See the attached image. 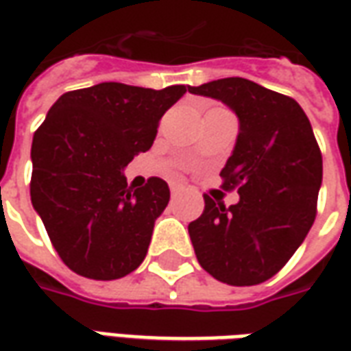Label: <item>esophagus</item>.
Wrapping results in <instances>:
<instances>
[{
    "label": "esophagus",
    "mask_w": 351,
    "mask_h": 351,
    "mask_svg": "<svg viewBox=\"0 0 351 351\" xmlns=\"http://www.w3.org/2000/svg\"><path fill=\"white\" fill-rule=\"evenodd\" d=\"M180 191H182V186H180V184H171V193H173V195H178Z\"/></svg>",
    "instance_id": "34e87169"
}]
</instances>
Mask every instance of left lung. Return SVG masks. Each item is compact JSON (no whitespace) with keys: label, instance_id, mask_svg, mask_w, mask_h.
<instances>
[{"label":"left lung","instance_id":"left-lung-1","mask_svg":"<svg viewBox=\"0 0 351 351\" xmlns=\"http://www.w3.org/2000/svg\"><path fill=\"white\" fill-rule=\"evenodd\" d=\"M226 103L239 118L235 150L221 169V188L237 190L226 208L205 195L188 226L199 265L229 286L272 278L301 246L316 220L322 152L301 105L241 77L188 88Z\"/></svg>","mask_w":351,"mask_h":351}]
</instances>
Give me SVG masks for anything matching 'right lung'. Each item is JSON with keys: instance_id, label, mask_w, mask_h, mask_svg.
<instances>
[{"instance_id": "right-lung-1", "label": "right lung", "mask_w": 351, "mask_h": 351, "mask_svg": "<svg viewBox=\"0 0 351 351\" xmlns=\"http://www.w3.org/2000/svg\"><path fill=\"white\" fill-rule=\"evenodd\" d=\"M188 88L101 82L64 93L32 143V205L73 272L116 280L143 263L169 203L158 176L128 186L123 167L152 146L161 116Z\"/></svg>"}]
</instances>
